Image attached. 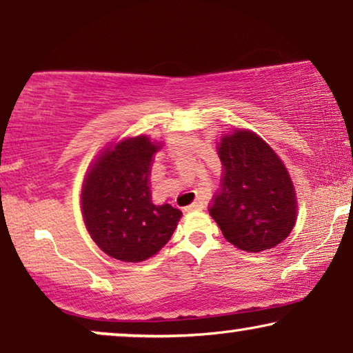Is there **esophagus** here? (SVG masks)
Segmentation results:
<instances>
[{
  "label": "esophagus",
  "instance_id": "esophagus-1",
  "mask_svg": "<svg viewBox=\"0 0 353 353\" xmlns=\"http://www.w3.org/2000/svg\"><path fill=\"white\" fill-rule=\"evenodd\" d=\"M201 208H203V201L196 200V201H193L190 206H187V210L188 211H196V210H201Z\"/></svg>",
  "mask_w": 353,
  "mask_h": 353
}]
</instances>
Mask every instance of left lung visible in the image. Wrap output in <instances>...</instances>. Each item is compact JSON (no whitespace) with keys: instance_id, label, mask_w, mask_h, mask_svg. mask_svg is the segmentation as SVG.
<instances>
[{"instance_id":"8db88e82","label":"left lung","mask_w":353,"mask_h":353,"mask_svg":"<svg viewBox=\"0 0 353 353\" xmlns=\"http://www.w3.org/2000/svg\"><path fill=\"white\" fill-rule=\"evenodd\" d=\"M222 192L210 210L225 240L243 251L270 250L296 222L294 187L275 152L254 132L222 136Z\"/></svg>"}]
</instances>
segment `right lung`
<instances>
[{
    "label": "right lung",
    "instance_id": "add662e5",
    "mask_svg": "<svg viewBox=\"0 0 353 353\" xmlns=\"http://www.w3.org/2000/svg\"><path fill=\"white\" fill-rule=\"evenodd\" d=\"M157 143L137 136L107 148L88 172L81 210L89 235L105 254L141 262L170 241L182 212L152 203L148 187Z\"/></svg>",
    "mask_w": 353,
    "mask_h": 353
}]
</instances>
